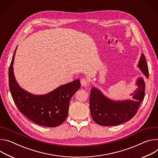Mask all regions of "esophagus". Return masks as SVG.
Instances as JSON below:
<instances>
[{
	"label": "esophagus",
	"instance_id": "esophagus-1",
	"mask_svg": "<svg viewBox=\"0 0 158 158\" xmlns=\"http://www.w3.org/2000/svg\"><path fill=\"white\" fill-rule=\"evenodd\" d=\"M89 84V80L88 79H86L85 78H83L81 79V86H88Z\"/></svg>",
	"mask_w": 158,
	"mask_h": 158
}]
</instances>
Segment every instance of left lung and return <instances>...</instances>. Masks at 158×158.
Instances as JSON below:
<instances>
[{"mask_svg": "<svg viewBox=\"0 0 158 158\" xmlns=\"http://www.w3.org/2000/svg\"><path fill=\"white\" fill-rule=\"evenodd\" d=\"M148 78V66L143 54L137 66ZM137 89L132 94V99L115 100L105 95L102 92L92 86L90 95V110L93 120L102 126H117L131 120L137 113L145 95V82L142 77L135 81Z\"/></svg>", "mask_w": 158, "mask_h": 158, "instance_id": "left-lung-1", "label": "left lung"}]
</instances>
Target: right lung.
<instances>
[{
  "label": "right lung",
  "mask_w": 158,
  "mask_h": 158,
  "mask_svg": "<svg viewBox=\"0 0 158 158\" xmlns=\"http://www.w3.org/2000/svg\"><path fill=\"white\" fill-rule=\"evenodd\" d=\"M17 48L9 69V89L17 107L38 125L48 127L60 126L66 119L70 100L80 88V79L62 85L46 94H32L23 89L15 80L13 65Z\"/></svg>",
  "instance_id": "right-lung-1"
}]
</instances>
